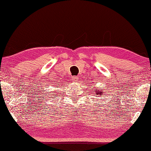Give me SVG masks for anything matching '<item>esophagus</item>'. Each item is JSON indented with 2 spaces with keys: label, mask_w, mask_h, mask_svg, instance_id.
Here are the masks:
<instances>
[{
  "label": "esophagus",
  "mask_w": 151,
  "mask_h": 151,
  "mask_svg": "<svg viewBox=\"0 0 151 151\" xmlns=\"http://www.w3.org/2000/svg\"><path fill=\"white\" fill-rule=\"evenodd\" d=\"M72 80H73V81L74 82H76V81H78V76H73V77H72Z\"/></svg>",
  "instance_id": "obj_1"
}]
</instances>
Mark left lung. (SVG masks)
<instances>
[{
  "label": "left lung",
  "instance_id": "1",
  "mask_svg": "<svg viewBox=\"0 0 151 151\" xmlns=\"http://www.w3.org/2000/svg\"><path fill=\"white\" fill-rule=\"evenodd\" d=\"M97 91H98V90H97ZM102 93L103 92H101V91H98V93H97V94H98V95H101V96H102Z\"/></svg>",
  "mask_w": 151,
  "mask_h": 151
}]
</instances>
